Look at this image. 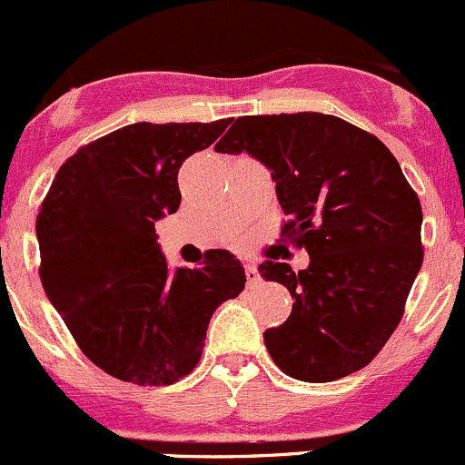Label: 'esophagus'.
<instances>
[{
	"label": "esophagus",
	"mask_w": 465,
	"mask_h": 465,
	"mask_svg": "<svg viewBox=\"0 0 465 465\" xmlns=\"http://www.w3.org/2000/svg\"><path fill=\"white\" fill-rule=\"evenodd\" d=\"M243 268H246V280H248V284H251V286L257 284V282H260V271H257V266L248 262V264H243Z\"/></svg>",
	"instance_id": "34e87169"
}]
</instances>
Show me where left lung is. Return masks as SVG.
I'll return each mask as SVG.
<instances>
[{
	"mask_svg": "<svg viewBox=\"0 0 465 465\" xmlns=\"http://www.w3.org/2000/svg\"><path fill=\"white\" fill-rule=\"evenodd\" d=\"M271 170L282 237L309 252V268L266 260L262 277L295 300L289 320L266 329L286 376L329 382L362 370L385 347L423 264L420 201L374 134L318 112L242 116L214 145Z\"/></svg>",
	"mask_w": 465,
	"mask_h": 465,
	"instance_id": "8db88e82",
	"label": "left lung"
}]
</instances>
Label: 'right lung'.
I'll list each match as a JSON object with an SVG mask.
<instances>
[{
  "instance_id": "add662e5",
  "label": "right lung",
  "mask_w": 465,
  "mask_h": 465,
  "mask_svg": "<svg viewBox=\"0 0 465 465\" xmlns=\"http://www.w3.org/2000/svg\"><path fill=\"white\" fill-rule=\"evenodd\" d=\"M214 123H134L83 145L37 213L40 280L80 351L118 381L172 385L197 367L214 309L246 284L232 252L167 268L154 222L179 210V167Z\"/></svg>"
}]
</instances>
